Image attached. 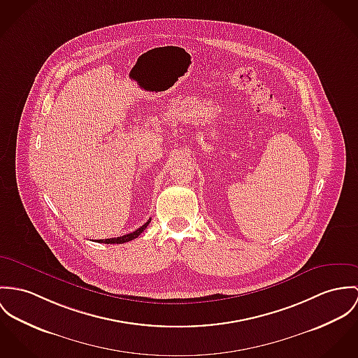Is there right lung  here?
<instances>
[{
  "label": "right lung",
  "instance_id": "1",
  "mask_svg": "<svg viewBox=\"0 0 358 358\" xmlns=\"http://www.w3.org/2000/svg\"><path fill=\"white\" fill-rule=\"evenodd\" d=\"M149 223H150V219H149V220H148L142 227H139L138 229L132 231L130 234H126V235H123V236H117V238H110V239H97V242H99V243H124V242H130L132 239L138 238V236L143 232V229L149 226Z\"/></svg>",
  "mask_w": 358,
  "mask_h": 358
}]
</instances>
